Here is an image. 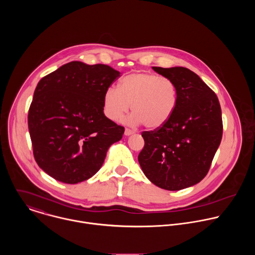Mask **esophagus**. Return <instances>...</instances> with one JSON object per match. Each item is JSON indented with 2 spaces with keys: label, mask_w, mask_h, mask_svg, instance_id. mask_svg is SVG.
<instances>
[{
  "label": "esophagus",
  "mask_w": 255,
  "mask_h": 255,
  "mask_svg": "<svg viewBox=\"0 0 255 255\" xmlns=\"http://www.w3.org/2000/svg\"><path fill=\"white\" fill-rule=\"evenodd\" d=\"M134 133H135V131H133V130H131V129H128V128H126V129H125V132H124L125 136H130V135H132V134H134Z\"/></svg>",
  "instance_id": "esophagus-1"
}]
</instances>
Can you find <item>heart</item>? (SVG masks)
Instances as JSON below:
<instances>
[{"label": "heart", "mask_w": 255, "mask_h": 255, "mask_svg": "<svg viewBox=\"0 0 255 255\" xmlns=\"http://www.w3.org/2000/svg\"><path fill=\"white\" fill-rule=\"evenodd\" d=\"M178 103L175 83L165 77L148 72H135L125 77L119 89L110 87L103 97L105 115L119 121L129 111L132 124H144L149 129L165 125L174 114Z\"/></svg>", "instance_id": "b5f03b06"}]
</instances>
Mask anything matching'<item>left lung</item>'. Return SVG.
<instances>
[{"label":"left lung","instance_id":"8db88e82","mask_svg":"<svg viewBox=\"0 0 255 255\" xmlns=\"http://www.w3.org/2000/svg\"><path fill=\"white\" fill-rule=\"evenodd\" d=\"M152 69L175 83L178 103L165 125L142 133L145 144L138 161L152 184L179 191L197 185L208 173L222 139L221 108L216 94L189 68Z\"/></svg>","mask_w":255,"mask_h":255}]
</instances>
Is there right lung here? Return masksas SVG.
<instances>
[{"instance_id":"1","label":"right lung","mask_w":255,"mask_h":255,"mask_svg":"<svg viewBox=\"0 0 255 255\" xmlns=\"http://www.w3.org/2000/svg\"><path fill=\"white\" fill-rule=\"evenodd\" d=\"M120 72L106 64H63L42 78L28 114L34 158L64 184H79L102 167L124 127L104 114L103 97Z\"/></svg>"}]
</instances>
